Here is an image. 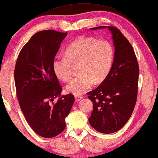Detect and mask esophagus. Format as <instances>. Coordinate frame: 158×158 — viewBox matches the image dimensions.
I'll return each mask as SVG.
<instances>
[{
  "label": "esophagus",
  "instance_id": "esophagus-1",
  "mask_svg": "<svg viewBox=\"0 0 158 158\" xmlns=\"http://www.w3.org/2000/svg\"><path fill=\"white\" fill-rule=\"evenodd\" d=\"M75 99H76V102H79L82 99V96H75Z\"/></svg>",
  "mask_w": 158,
  "mask_h": 158
}]
</instances>
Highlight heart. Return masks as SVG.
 Here are the masks:
<instances>
[{"instance_id": "heart-1", "label": "heart", "mask_w": 158, "mask_h": 158, "mask_svg": "<svg viewBox=\"0 0 158 158\" xmlns=\"http://www.w3.org/2000/svg\"><path fill=\"white\" fill-rule=\"evenodd\" d=\"M114 49L107 40L82 36L73 41L65 51V56H57L53 61V71L58 78L68 82L72 77L73 65L79 75L67 85L66 90L76 96L86 93L94 81L106 78L112 66Z\"/></svg>"}]
</instances>
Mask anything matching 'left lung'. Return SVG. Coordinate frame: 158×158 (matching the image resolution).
I'll use <instances>...</instances> for the list:
<instances>
[{
  "label": "left lung",
  "instance_id": "left-lung-1",
  "mask_svg": "<svg viewBox=\"0 0 158 158\" xmlns=\"http://www.w3.org/2000/svg\"><path fill=\"white\" fill-rule=\"evenodd\" d=\"M106 27L112 35L114 58L108 76L87 93L93 103L88 120L98 131L112 133L120 130L132 114L137 99L139 67L132 46L117 28L100 26L91 30Z\"/></svg>",
  "mask_w": 158,
  "mask_h": 158
}]
</instances>
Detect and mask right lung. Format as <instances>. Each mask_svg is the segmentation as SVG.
Wrapping results in <instances>:
<instances>
[{"mask_svg": "<svg viewBox=\"0 0 158 158\" xmlns=\"http://www.w3.org/2000/svg\"><path fill=\"white\" fill-rule=\"evenodd\" d=\"M67 32L43 30L22 48L15 68L17 98L27 121L37 134L52 138L65 128V119L75 102L73 94L60 95L62 87L53 61ZM60 97L56 103L53 99Z\"/></svg>", "mask_w": 158, "mask_h": 158, "instance_id": "right-lung-1", "label": "right lung"}]
</instances>
